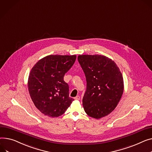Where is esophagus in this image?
<instances>
[{
  "label": "esophagus",
  "instance_id": "obj_1",
  "mask_svg": "<svg viewBox=\"0 0 152 152\" xmlns=\"http://www.w3.org/2000/svg\"><path fill=\"white\" fill-rule=\"evenodd\" d=\"M75 99H76V100H79V99H80V96H79V95L76 96L75 98Z\"/></svg>",
  "mask_w": 152,
  "mask_h": 152
}]
</instances>
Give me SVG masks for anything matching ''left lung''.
<instances>
[{"mask_svg": "<svg viewBox=\"0 0 152 152\" xmlns=\"http://www.w3.org/2000/svg\"><path fill=\"white\" fill-rule=\"evenodd\" d=\"M78 62L86 76L83 99L86 113L98 119L111 113L124 92L122 75L112 60L101 55H80Z\"/></svg>", "mask_w": 152, "mask_h": 152, "instance_id": "left-lung-1", "label": "left lung"}]
</instances>
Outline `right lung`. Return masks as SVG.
<instances>
[{
  "instance_id": "right-lung-1",
  "label": "right lung",
  "mask_w": 152,
  "mask_h": 152,
  "mask_svg": "<svg viewBox=\"0 0 152 152\" xmlns=\"http://www.w3.org/2000/svg\"><path fill=\"white\" fill-rule=\"evenodd\" d=\"M76 56H48L34 66L28 79V92L36 107L43 114L57 117L65 113L74 99L64 77Z\"/></svg>"
}]
</instances>
